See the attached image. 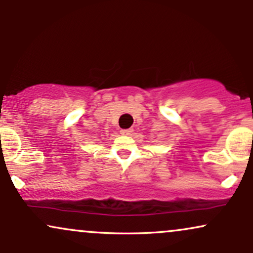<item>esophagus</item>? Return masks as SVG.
I'll return each mask as SVG.
<instances>
[{
  "mask_svg": "<svg viewBox=\"0 0 253 253\" xmlns=\"http://www.w3.org/2000/svg\"><path fill=\"white\" fill-rule=\"evenodd\" d=\"M121 135H130L133 133L132 129H121L120 130Z\"/></svg>",
  "mask_w": 253,
  "mask_h": 253,
  "instance_id": "esophagus-1",
  "label": "esophagus"
}]
</instances>
